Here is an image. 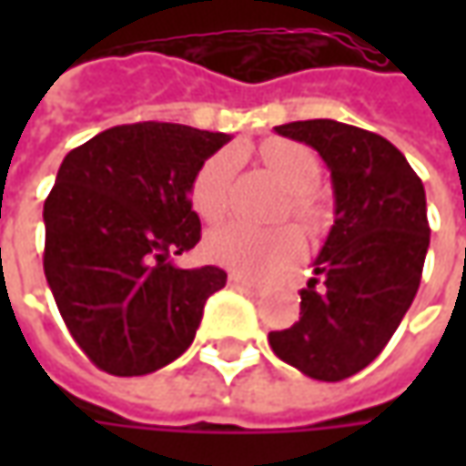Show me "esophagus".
Listing matches in <instances>:
<instances>
[{
    "mask_svg": "<svg viewBox=\"0 0 466 466\" xmlns=\"http://www.w3.org/2000/svg\"><path fill=\"white\" fill-rule=\"evenodd\" d=\"M228 282H230V288H238V290H254V288H257L251 279H246L243 275H236V272L228 278Z\"/></svg>",
    "mask_w": 466,
    "mask_h": 466,
    "instance_id": "obj_1",
    "label": "esophagus"
}]
</instances>
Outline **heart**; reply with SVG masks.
Here are the masks:
<instances>
[{
	"mask_svg": "<svg viewBox=\"0 0 466 466\" xmlns=\"http://www.w3.org/2000/svg\"><path fill=\"white\" fill-rule=\"evenodd\" d=\"M259 157L267 168L290 188V209L298 220L316 228L321 205L313 188L321 181V160L309 145L293 139H267L259 145ZM236 176V153L218 150L199 163L188 184V199L197 215L215 223L230 207V187ZM207 257L246 278L267 279L285 272L303 251V238L293 225L257 228L248 223H225L209 230L205 238Z\"/></svg>",
	"mask_w": 466,
	"mask_h": 466,
	"instance_id": "b5f03b06",
	"label": "heart"
}]
</instances>
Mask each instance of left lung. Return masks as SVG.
<instances>
[{"instance_id": "1", "label": "left lung", "mask_w": 466, "mask_h": 466, "mask_svg": "<svg viewBox=\"0 0 466 466\" xmlns=\"http://www.w3.org/2000/svg\"><path fill=\"white\" fill-rule=\"evenodd\" d=\"M275 132L311 145L331 170L334 225L300 290V319L269 331L279 360L342 381L379 358L420 288L431 243L420 176L389 139L331 118Z\"/></svg>"}]
</instances>
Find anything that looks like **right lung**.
<instances>
[{
	"label": "right lung",
	"mask_w": 466,
	"mask_h": 466,
	"mask_svg": "<svg viewBox=\"0 0 466 466\" xmlns=\"http://www.w3.org/2000/svg\"><path fill=\"white\" fill-rule=\"evenodd\" d=\"M230 137L139 121L100 132L64 157L46 197L44 272L80 350L111 376H145L194 342L220 267L181 269L202 238L188 184Z\"/></svg>",
	"instance_id": "add662e5"
}]
</instances>
